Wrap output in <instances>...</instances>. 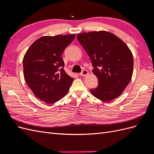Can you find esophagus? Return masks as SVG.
Listing matches in <instances>:
<instances>
[{
  "label": "esophagus",
  "mask_w": 154,
  "mask_h": 154,
  "mask_svg": "<svg viewBox=\"0 0 154 154\" xmlns=\"http://www.w3.org/2000/svg\"><path fill=\"white\" fill-rule=\"evenodd\" d=\"M87 74H88V71H87V70H83L82 72L80 74V75L81 76H85Z\"/></svg>",
  "instance_id": "34e87169"
}]
</instances>
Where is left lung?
Wrapping results in <instances>:
<instances>
[{
  "label": "left lung",
  "mask_w": 154,
  "mask_h": 154,
  "mask_svg": "<svg viewBox=\"0 0 154 154\" xmlns=\"http://www.w3.org/2000/svg\"><path fill=\"white\" fill-rule=\"evenodd\" d=\"M77 38L91 60L98 85L91 88L96 98L109 102L118 97L130 83L134 58L127 45L114 34L99 31L82 32Z\"/></svg>",
  "instance_id": "obj_1"
}]
</instances>
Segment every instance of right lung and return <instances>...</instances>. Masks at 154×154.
I'll return each mask as SVG.
<instances>
[{
  "label": "right lung",
  "mask_w": 154,
  "mask_h": 154,
  "mask_svg": "<svg viewBox=\"0 0 154 154\" xmlns=\"http://www.w3.org/2000/svg\"><path fill=\"white\" fill-rule=\"evenodd\" d=\"M75 34L45 36L31 44L23 58L24 76L34 95L47 103L66 96L74 78L65 72L62 53Z\"/></svg>",
  "instance_id": "right-lung-1"
}]
</instances>
